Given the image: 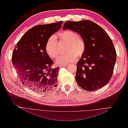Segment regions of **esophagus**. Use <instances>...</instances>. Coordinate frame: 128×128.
<instances>
[{
  "label": "esophagus",
  "mask_w": 128,
  "mask_h": 128,
  "mask_svg": "<svg viewBox=\"0 0 128 128\" xmlns=\"http://www.w3.org/2000/svg\"><path fill=\"white\" fill-rule=\"evenodd\" d=\"M66 66H67V64H62V65H60L59 67L62 68V67H65Z\"/></svg>",
  "instance_id": "34e87169"
}]
</instances>
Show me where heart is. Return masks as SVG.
Listing matches in <instances>:
<instances>
[{
	"instance_id": "obj_1",
	"label": "heart",
	"mask_w": 128,
	"mask_h": 128,
	"mask_svg": "<svg viewBox=\"0 0 128 128\" xmlns=\"http://www.w3.org/2000/svg\"><path fill=\"white\" fill-rule=\"evenodd\" d=\"M58 37L61 41L67 43L66 52L67 53L60 56L56 60L58 64H67L74 61L76 57H82L86 52V44L83 38L78 37L77 32L71 30H64L59 32ZM45 49L48 54L53 58L59 56L60 51L56 37L51 36L46 40Z\"/></svg>"
}]
</instances>
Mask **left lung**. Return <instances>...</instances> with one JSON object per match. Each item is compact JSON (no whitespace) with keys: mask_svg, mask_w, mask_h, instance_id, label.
Masks as SVG:
<instances>
[{"mask_svg":"<svg viewBox=\"0 0 128 128\" xmlns=\"http://www.w3.org/2000/svg\"><path fill=\"white\" fill-rule=\"evenodd\" d=\"M65 29L79 34L86 42V52L76 64L75 79L79 86L88 91L104 86L111 78L116 60L111 38L101 26L89 20L67 21Z\"/></svg>","mask_w":128,"mask_h":128,"instance_id":"left-lung-1","label":"left lung"}]
</instances>
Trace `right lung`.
Instances as JSON below:
<instances>
[{"label":"right lung","mask_w":128,"mask_h":128,"mask_svg":"<svg viewBox=\"0 0 128 128\" xmlns=\"http://www.w3.org/2000/svg\"><path fill=\"white\" fill-rule=\"evenodd\" d=\"M62 21L36 26L24 34L15 46L12 61L22 84L36 92L49 91L57 86L60 68L46 51V40L61 26Z\"/></svg>","instance_id":"add662e5"}]
</instances>
